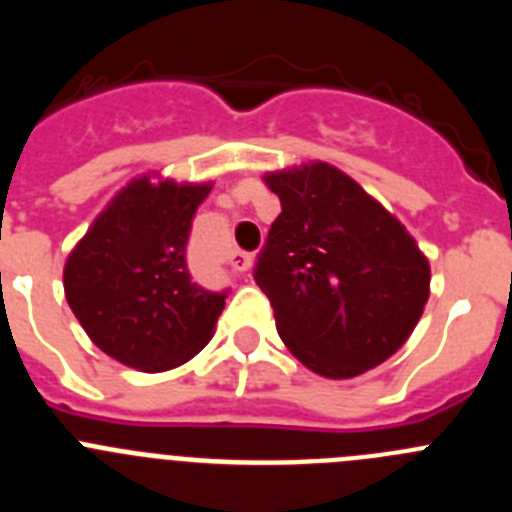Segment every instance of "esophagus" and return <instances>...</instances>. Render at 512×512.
Returning <instances> with one entry per match:
<instances>
[{
	"label": "esophagus",
	"instance_id": "1",
	"mask_svg": "<svg viewBox=\"0 0 512 512\" xmlns=\"http://www.w3.org/2000/svg\"><path fill=\"white\" fill-rule=\"evenodd\" d=\"M230 266H233L235 271H248L253 266V253H246V251L230 253Z\"/></svg>",
	"mask_w": 512,
	"mask_h": 512
}]
</instances>
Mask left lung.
Returning a JSON list of instances; mask_svg holds the SVG:
<instances>
[{
	"mask_svg": "<svg viewBox=\"0 0 512 512\" xmlns=\"http://www.w3.org/2000/svg\"><path fill=\"white\" fill-rule=\"evenodd\" d=\"M266 184L282 212L253 279L284 346L328 379L390 359L428 302L431 269L413 235L336 166L266 174Z\"/></svg>",
	"mask_w": 512,
	"mask_h": 512,
	"instance_id": "obj_1",
	"label": "left lung"
}]
</instances>
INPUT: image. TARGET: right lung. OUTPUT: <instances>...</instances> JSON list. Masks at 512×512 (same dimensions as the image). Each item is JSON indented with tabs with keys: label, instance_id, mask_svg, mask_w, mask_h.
Segmentation results:
<instances>
[{
	"label": "right lung",
	"instance_id": "add662e5",
	"mask_svg": "<svg viewBox=\"0 0 512 512\" xmlns=\"http://www.w3.org/2000/svg\"><path fill=\"white\" fill-rule=\"evenodd\" d=\"M210 184L135 179L71 251L63 289L94 346L140 372H166L212 338L228 289L194 282L192 217Z\"/></svg>",
	"mask_w": 512,
	"mask_h": 512
}]
</instances>
